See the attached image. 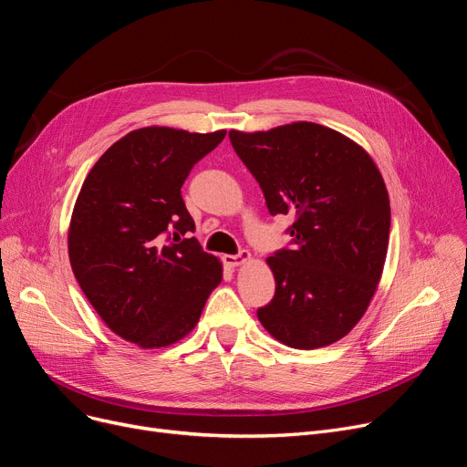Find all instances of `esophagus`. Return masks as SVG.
Returning <instances> with one entry per match:
<instances>
[{"instance_id":"1","label":"esophagus","mask_w":467,"mask_h":467,"mask_svg":"<svg viewBox=\"0 0 467 467\" xmlns=\"http://www.w3.org/2000/svg\"><path fill=\"white\" fill-rule=\"evenodd\" d=\"M250 259H252V254L246 252V250H242V252L236 254V255H223V263H225V265L231 267V269L244 265V263H248Z\"/></svg>"}]
</instances>
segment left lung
Segmentation results:
<instances>
[{"instance_id": "obj_1", "label": "left lung", "mask_w": 467, "mask_h": 467, "mask_svg": "<svg viewBox=\"0 0 467 467\" xmlns=\"http://www.w3.org/2000/svg\"><path fill=\"white\" fill-rule=\"evenodd\" d=\"M273 215H294L292 250L267 257L276 290L257 318L294 349L348 336L378 290L389 246L388 187L353 139L313 121L229 131Z\"/></svg>"}]
</instances>
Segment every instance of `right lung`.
Listing matches in <instances>:
<instances>
[{"label":"right lung","instance_id":"obj_1","mask_svg":"<svg viewBox=\"0 0 467 467\" xmlns=\"http://www.w3.org/2000/svg\"><path fill=\"white\" fill-rule=\"evenodd\" d=\"M225 135L133 130L95 161L76 198L72 273L107 327L140 349L189 336L223 278L221 261L202 252L194 236L185 238L196 225L181 187Z\"/></svg>","mask_w":467,"mask_h":467}]
</instances>
